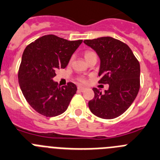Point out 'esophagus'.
<instances>
[{
  "mask_svg": "<svg viewBox=\"0 0 160 160\" xmlns=\"http://www.w3.org/2000/svg\"><path fill=\"white\" fill-rule=\"evenodd\" d=\"M86 88H83V87H81V86H79L78 87V90L80 91V92H83V91L85 90Z\"/></svg>",
  "mask_w": 160,
  "mask_h": 160,
  "instance_id": "1",
  "label": "esophagus"
}]
</instances>
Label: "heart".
<instances>
[{"instance_id":"1","label":"heart","mask_w":160,"mask_h":160,"mask_svg":"<svg viewBox=\"0 0 160 160\" xmlns=\"http://www.w3.org/2000/svg\"><path fill=\"white\" fill-rule=\"evenodd\" d=\"M94 56H96V53L92 51H90V50H87V51H85V52H84V57H85L86 60L90 58V57H94ZM78 80L80 82V83H85L86 82H87V79H86L85 77H79Z\"/></svg>"}]
</instances>
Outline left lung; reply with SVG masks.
I'll return each instance as SVG.
<instances>
[{"label": "left lung", "instance_id": "8db88e82", "mask_svg": "<svg viewBox=\"0 0 160 160\" xmlns=\"http://www.w3.org/2000/svg\"><path fill=\"white\" fill-rule=\"evenodd\" d=\"M100 58L99 83H108L102 93L93 88L95 96L88 102L97 117L111 119L122 115L136 99L140 87V66L129 46L110 37L83 41Z\"/></svg>", "mask_w": 160, "mask_h": 160}]
</instances>
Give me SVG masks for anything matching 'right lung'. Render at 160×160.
I'll return each mask as SVG.
<instances>
[{"instance_id": "add662e5", "label": "right lung", "mask_w": 160, "mask_h": 160, "mask_svg": "<svg viewBox=\"0 0 160 160\" xmlns=\"http://www.w3.org/2000/svg\"><path fill=\"white\" fill-rule=\"evenodd\" d=\"M82 40L68 41L45 35L27 46L18 71L20 87L25 100L39 114L53 117L67 110L77 88L72 82L59 87L52 78L68 65Z\"/></svg>"}]
</instances>
